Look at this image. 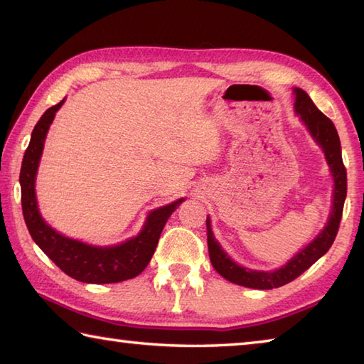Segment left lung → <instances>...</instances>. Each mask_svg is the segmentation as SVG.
Instances as JSON below:
<instances>
[{
    "label": "left lung",
    "instance_id": "left-lung-1",
    "mask_svg": "<svg viewBox=\"0 0 364 364\" xmlns=\"http://www.w3.org/2000/svg\"><path fill=\"white\" fill-rule=\"evenodd\" d=\"M294 95H296V103H294V109L300 115L301 122L310 131V134L326 154L327 164L331 170V176H333V205H331V213L328 215L327 225L323 227L321 233L316 236L313 241L308 244L304 250H300L296 257L291 258L284 266L280 269L270 270H252L236 264L228 255L222 250L220 244L215 241L211 230V220L206 219V235H208V250H210V259L213 267L218 272L227 278L228 282L245 286V288L253 289H274L280 288V286L289 283L292 280L304 274L308 267H311L316 261H318L322 255H326L328 249L333 244L335 237L338 235L339 222L343 218V208L344 200L347 194V173L343 162L341 154V142H339L338 131L327 115H323L316 105L311 102L305 90L299 87L294 89Z\"/></svg>",
    "mask_w": 364,
    "mask_h": 364
}]
</instances>
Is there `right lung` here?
<instances>
[{
  "instance_id": "add662e5",
  "label": "right lung",
  "mask_w": 364,
  "mask_h": 364,
  "mask_svg": "<svg viewBox=\"0 0 364 364\" xmlns=\"http://www.w3.org/2000/svg\"><path fill=\"white\" fill-rule=\"evenodd\" d=\"M65 98L46 109L31 134V141L25 151L20 170L21 208L23 218L31 237L41 247L42 252L63 272L82 283H119L134 278L149 264L159 241L161 231L166 222L184 198L161 206L146 218L144 228L137 236L119 245L97 247L58 233L43 220L37 208L36 175L43 151L46 133L53 123L54 115L64 105Z\"/></svg>"
}]
</instances>
